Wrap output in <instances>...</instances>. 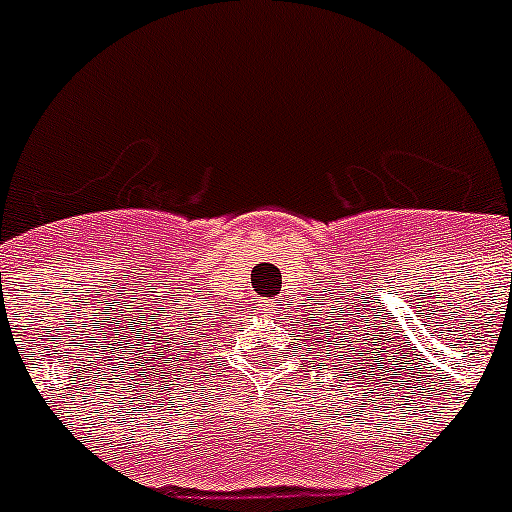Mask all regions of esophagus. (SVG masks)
I'll list each match as a JSON object with an SVG mask.
<instances>
[{"label": "esophagus", "mask_w": 512, "mask_h": 512, "mask_svg": "<svg viewBox=\"0 0 512 512\" xmlns=\"http://www.w3.org/2000/svg\"><path fill=\"white\" fill-rule=\"evenodd\" d=\"M282 302H279V300H269V302H266V305H264V310H269V312H274V315H279V312H282Z\"/></svg>", "instance_id": "34e87169"}]
</instances>
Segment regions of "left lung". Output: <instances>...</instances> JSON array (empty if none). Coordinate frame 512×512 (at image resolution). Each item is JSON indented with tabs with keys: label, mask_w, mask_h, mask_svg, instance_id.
Returning <instances> with one entry per match:
<instances>
[{
	"label": "left lung",
	"mask_w": 512,
	"mask_h": 512,
	"mask_svg": "<svg viewBox=\"0 0 512 512\" xmlns=\"http://www.w3.org/2000/svg\"><path fill=\"white\" fill-rule=\"evenodd\" d=\"M359 312V310H356ZM348 318H351V312H348ZM354 323H356V318H354ZM351 323V320H346V318H338V333H328V343L323 341V338H315V343H325V346H330V351H336L338 354V364H341L343 361V356H348L351 354V351H369V354L372 356H366V359H377L379 356V351L374 346H379V343H382V333H377V325H374L372 328V333H369V330H361V328H356V325ZM361 323H364V315H361ZM382 328H384V323H382ZM336 335L337 338L333 339L332 336ZM384 341H390V338H384Z\"/></svg>",
	"instance_id": "left-lung-1"
}]
</instances>
